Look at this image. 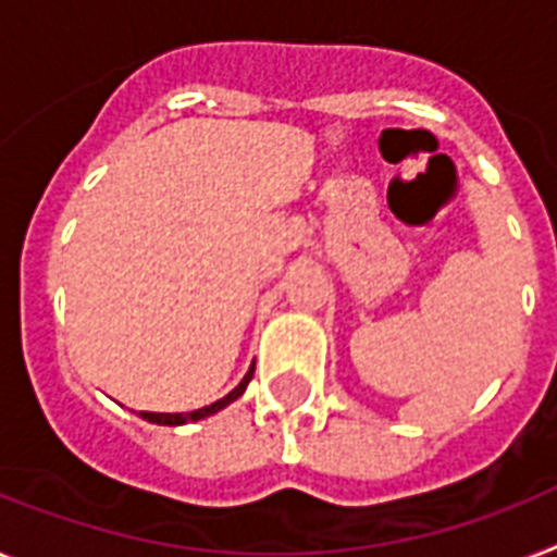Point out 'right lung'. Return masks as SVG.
<instances>
[{"instance_id": "1", "label": "right lung", "mask_w": 557, "mask_h": 557, "mask_svg": "<svg viewBox=\"0 0 557 557\" xmlns=\"http://www.w3.org/2000/svg\"><path fill=\"white\" fill-rule=\"evenodd\" d=\"M251 377H255V366L248 369L246 377H243V381H239L237 386L228 392V395L220 397V400H214L211 406H202V409H197V411H176V414H165V411H139V418L148 420V423H157V426H183V423H197V420L211 418V414L223 411L228 404H234V400H237V397L246 392V386Z\"/></svg>"}]
</instances>
